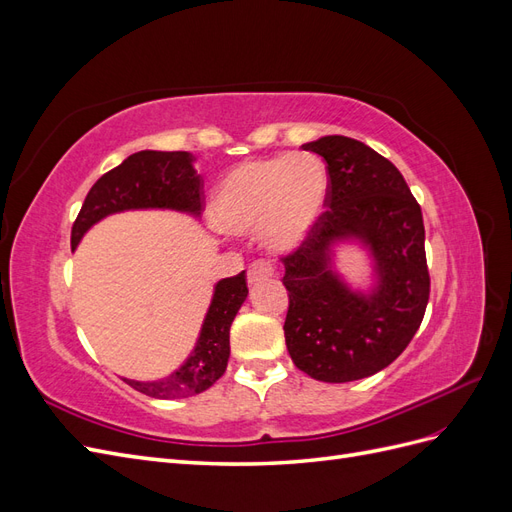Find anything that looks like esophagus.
Segmentation results:
<instances>
[{"mask_svg":"<svg viewBox=\"0 0 512 512\" xmlns=\"http://www.w3.org/2000/svg\"><path fill=\"white\" fill-rule=\"evenodd\" d=\"M273 275H275L273 262L267 260V258H260V260H254L250 269H247V282L256 284V282L267 280V277H273Z\"/></svg>","mask_w":512,"mask_h":512,"instance_id":"esophagus-1","label":"esophagus"}]
</instances>
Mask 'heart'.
Wrapping results in <instances>:
<instances>
[{
  "label": "heart",
  "mask_w": 512,
  "mask_h": 512,
  "mask_svg": "<svg viewBox=\"0 0 512 512\" xmlns=\"http://www.w3.org/2000/svg\"><path fill=\"white\" fill-rule=\"evenodd\" d=\"M329 173L314 153L243 162L220 183L213 218L228 232L262 228L275 250L299 245L327 205Z\"/></svg>",
  "instance_id": "heart-1"
}]
</instances>
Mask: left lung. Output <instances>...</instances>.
<instances>
[{"label": "left lung", "mask_w": 512, "mask_h": 512, "mask_svg": "<svg viewBox=\"0 0 512 512\" xmlns=\"http://www.w3.org/2000/svg\"><path fill=\"white\" fill-rule=\"evenodd\" d=\"M327 162L329 194L309 235L286 254V346L307 376L352 382L391 365L412 342L429 301L425 226L393 162L348 136L305 143ZM363 238L377 260L379 286L352 293L328 267L333 240Z\"/></svg>", "instance_id": "1"}]
</instances>
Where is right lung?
<instances>
[{
    "label": "right lung",
    "instance_id": "add662e5",
    "mask_svg": "<svg viewBox=\"0 0 512 512\" xmlns=\"http://www.w3.org/2000/svg\"><path fill=\"white\" fill-rule=\"evenodd\" d=\"M203 205V179L194 170L188 151H138L94 183L72 224L70 243L76 247L91 226L117 211L166 207L200 213ZM245 297V271L226 277L215 286L198 344L181 369L156 382H126L156 399L192 397L207 391L224 376L230 354V324Z\"/></svg>",
    "mask_w": 512,
    "mask_h": 512
}]
</instances>
